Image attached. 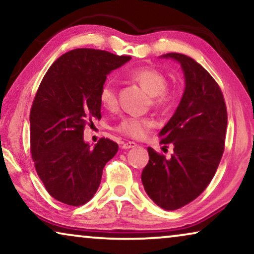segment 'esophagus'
Listing matches in <instances>:
<instances>
[{
	"label": "esophagus",
	"mask_w": 254,
	"mask_h": 254,
	"mask_svg": "<svg viewBox=\"0 0 254 254\" xmlns=\"http://www.w3.org/2000/svg\"><path fill=\"white\" fill-rule=\"evenodd\" d=\"M136 143L135 142H126V143L123 144V149H130V148H135L136 147Z\"/></svg>",
	"instance_id": "obj_1"
}]
</instances>
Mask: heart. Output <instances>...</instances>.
I'll return each mask as SVG.
<instances>
[{"mask_svg":"<svg viewBox=\"0 0 254 254\" xmlns=\"http://www.w3.org/2000/svg\"><path fill=\"white\" fill-rule=\"evenodd\" d=\"M127 76L131 81L141 85L151 96L152 104L155 106L164 109L172 103L173 93L166 89L168 78L158 69L142 67L128 72ZM99 102L102 106L107 110L116 109L118 105V92L117 85L113 81H106L100 86ZM154 126L155 121L150 118L125 117L117 125L116 129L129 137L141 138Z\"/></svg>","mask_w":254,"mask_h":254,"instance_id":"obj_1","label":"heart"}]
</instances>
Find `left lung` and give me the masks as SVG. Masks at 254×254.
<instances>
[{
    "instance_id": "left-lung-1",
    "label": "left lung",
    "mask_w": 254,
    "mask_h": 254,
    "mask_svg": "<svg viewBox=\"0 0 254 254\" xmlns=\"http://www.w3.org/2000/svg\"><path fill=\"white\" fill-rule=\"evenodd\" d=\"M182 65L185 91L161 143L173 145L170 158L148 148L141 175L149 197L165 210L179 209L206 190L220 164L227 133V106L220 86L202 65L180 53H168Z\"/></svg>"
}]
</instances>
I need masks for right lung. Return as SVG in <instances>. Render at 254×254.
Returning a JSON list of instances; mask_svg holds the SVG:
<instances>
[{"mask_svg":"<svg viewBox=\"0 0 254 254\" xmlns=\"http://www.w3.org/2000/svg\"><path fill=\"white\" fill-rule=\"evenodd\" d=\"M130 59L72 50L54 61L38 88L30 113L31 155L45 189L60 202L77 207L91 200L104 166L119 149L105 137L90 148L83 133L102 118L99 90L106 76Z\"/></svg>","mask_w":254,"mask_h":254,"instance_id":"right-lung-1","label":"right lung"}]
</instances>
